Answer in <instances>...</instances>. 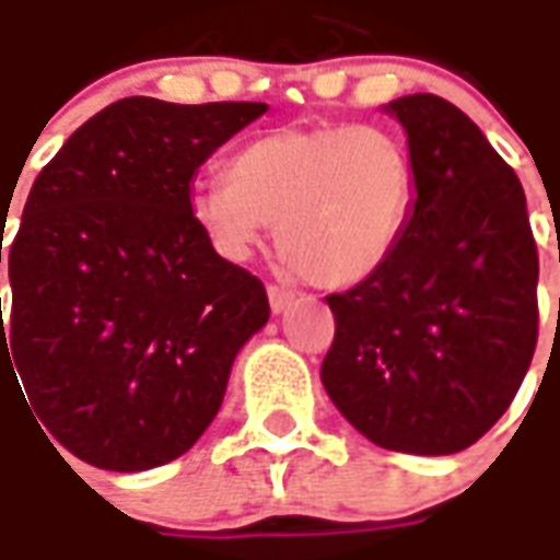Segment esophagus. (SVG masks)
Returning <instances> with one entry per match:
<instances>
[{
	"instance_id": "obj_1",
	"label": "esophagus",
	"mask_w": 560,
	"mask_h": 560,
	"mask_svg": "<svg viewBox=\"0 0 560 560\" xmlns=\"http://www.w3.org/2000/svg\"><path fill=\"white\" fill-rule=\"evenodd\" d=\"M295 299V292L287 287H268V301H271L273 313H287L289 304Z\"/></svg>"
}]
</instances>
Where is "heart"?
<instances>
[{
    "label": "heart",
    "instance_id": "b5f03b06",
    "mask_svg": "<svg viewBox=\"0 0 560 560\" xmlns=\"http://www.w3.org/2000/svg\"><path fill=\"white\" fill-rule=\"evenodd\" d=\"M416 201L413 156L376 126L259 135L225 180L198 186L189 213L225 259L244 261L277 225V249L319 289L371 280L395 256Z\"/></svg>",
    "mask_w": 560,
    "mask_h": 560
}]
</instances>
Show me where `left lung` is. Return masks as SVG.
Returning a JSON list of instances; mask_svg holds the SVG:
<instances>
[{
    "instance_id": "left-lung-1",
    "label": "left lung",
    "mask_w": 560,
    "mask_h": 560,
    "mask_svg": "<svg viewBox=\"0 0 560 560\" xmlns=\"http://www.w3.org/2000/svg\"><path fill=\"white\" fill-rule=\"evenodd\" d=\"M400 122L416 201L395 256L328 295L323 386L383 450L452 455L510 407L537 347V244L525 189L479 126L431 93L383 105Z\"/></svg>"
}]
</instances>
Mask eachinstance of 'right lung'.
Wrapping results in <instances>:
<instances>
[{
    "label": "right lung",
    "mask_w": 560,
    "mask_h": 560,
    "mask_svg": "<svg viewBox=\"0 0 560 560\" xmlns=\"http://www.w3.org/2000/svg\"><path fill=\"white\" fill-rule=\"evenodd\" d=\"M265 110L120 98L35 177L8 256L2 388L11 376L23 395L20 375L42 434L74 458L117 474L180 458L268 323L259 277L189 213L198 168Z\"/></svg>",
    "instance_id": "add662e5"
}]
</instances>
